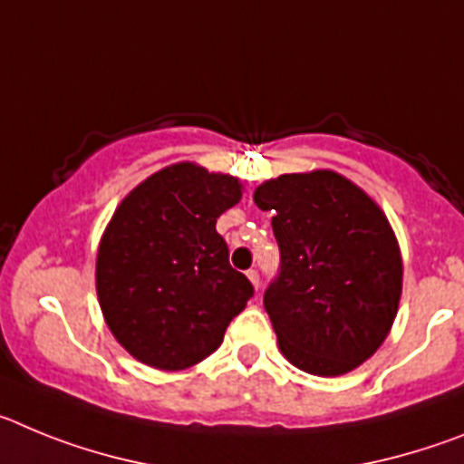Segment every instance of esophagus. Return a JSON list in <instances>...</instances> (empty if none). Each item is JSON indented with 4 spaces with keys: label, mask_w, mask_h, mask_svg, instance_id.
I'll return each mask as SVG.
<instances>
[{
    "label": "esophagus",
    "mask_w": 464,
    "mask_h": 464,
    "mask_svg": "<svg viewBox=\"0 0 464 464\" xmlns=\"http://www.w3.org/2000/svg\"><path fill=\"white\" fill-rule=\"evenodd\" d=\"M246 276H248V281L256 285V290L260 288V274H257V269H248V272H246Z\"/></svg>",
    "instance_id": "obj_1"
}]
</instances>
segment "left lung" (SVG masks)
I'll list each match as a JSON object with an SVG mask.
<instances>
[{"label":"left lung","instance_id":"1","mask_svg":"<svg viewBox=\"0 0 464 464\" xmlns=\"http://www.w3.org/2000/svg\"><path fill=\"white\" fill-rule=\"evenodd\" d=\"M274 216L278 276L265 290L281 353L315 376L374 355L401 295L395 232L376 202L334 171L283 174L253 195Z\"/></svg>","mask_w":464,"mask_h":464}]
</instances>
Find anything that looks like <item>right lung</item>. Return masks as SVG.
Wrapping results in <instances>:
<instances>
[{"mask_svg":"<svg viewBox=\"0 0 464 464\" xmlns=\"http://www.w3.org/2000/svg\"><path fill=\"white\" fill-rule=\"evenodd\" d=\"M239 199V179L179 162L116 208L97 253V297L113 337L139 362L192 367L223 343L253 297L216 232L220 213Z\"/></svg>","mask_w":464,"mask_h":464,"instance_id":"add662e5","label":"right lung"}]
</instances>
